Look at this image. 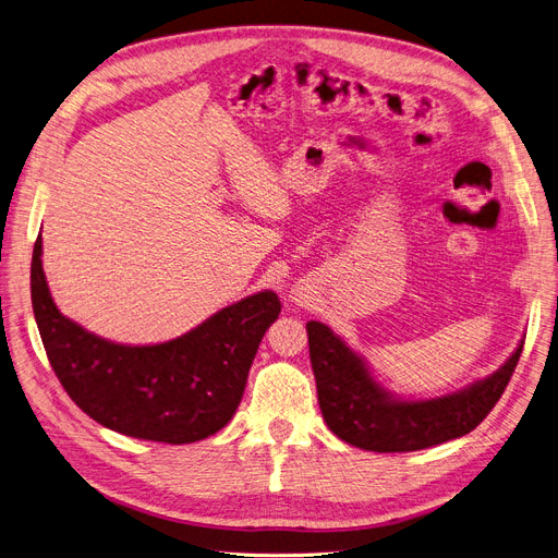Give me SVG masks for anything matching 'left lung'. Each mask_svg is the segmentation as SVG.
I'll list each match as a JSON object with an SVG mask.
<instances>
[{"label": "left lung", "mask_w": 558, "mask_h": 558, "mask_svg": "<svg viewBox=\"0 0 558 558\" xmlns=\"http://www.w3.org/2000/svg\"><path fill=\"white\" fill-rule=\"evenodd\" d=\"M320 414L341 441L371 452H414L473 432L502 398L524 339L493 375L457 393L400 400L375 383L366 362L326 324H307Z\"/></svg>", "instance_id": "obj_1"}]
</instances>
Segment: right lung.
<instances>
[{
	"label": "right lung",
	"instance_id": "add662e5",
	"mask_svg": "<svg viewBox=\"0 0 558 558\" xmlns=\"http://www.w3.org/2000/svg\"><path fill=\"white\" fill-rule=\"evenodd\" d=\"M32 303L49 364L83 412L108 429L171 446L201 441L228 425L257 345L282 307L264 289L171 341L114 343L58 312L43 271L40 234Z\"/></svg>",
	"mask_w": 558,
	"mask_h": 558
}]
</instances>
